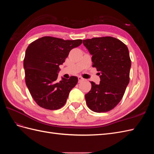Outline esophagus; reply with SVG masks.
<instances>
[{"instance_id":"obj_1","label":"esophagus","mask_w":154,"mask_h":154,"mask_svg":"<svg viewBox=\"0 0 154 154\" xmlns=\"http://www.w3.org/2000/svg\"><path fill=\"white\" fill-rule=\"evenodd\" d=\"M78 78V82H79V83H80L81 82L84 80V79H83V78L82 77H81V76H79Z\"/></svg>"}]
</instances>
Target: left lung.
<instances>
[{
  "instance_id": "8db88e82",
  "label": "left lung",
  "mask_w": 154,
  "mask_h": 154,
  "mask_svg": "<svg viewBox=\"0 0 154 154\" xmlns=\"http://www.w3.org/2000/svg\"><path fill=\"white\" fill-rule=\"evenodd\" d=\"M92 55V67L100 78L99 84L90 82L91 91L85 95L88 108L95 112H106L116 106L130 81L131 60L127 46L112 36L83 40Z\"/></svg>"
}]
</instances>
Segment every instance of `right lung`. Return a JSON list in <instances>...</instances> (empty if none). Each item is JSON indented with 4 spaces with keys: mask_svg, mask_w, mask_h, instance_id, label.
<instances>
[{
    "mask_svg": "<svg viewBox=\"0 0 154 154\" xmlns=\"http://www.w3.org/2000/svg\"><path fill=\"white\" fill-rule=\"evenodd\" d=\"M82 40H65L44 36L31 42L24 59L25 80L30 94L42 108L57 110L65 105L70 91L78 83L76 76L57 80L59 66L70 51L80 45Z\"/></svg>",
    "mask_w": 154,
    "mask_h": 154,
    "instance_id": "obj_1",
    "label": "right lung"
}]
</instances>
